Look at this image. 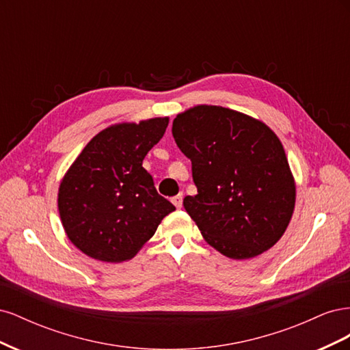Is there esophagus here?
Here are the masks:
<instances>
[{
    "mask_svg": "<svg viewBox=\"0 0 350 350\" xmlns=\"http://www.w3.org/2000/svg\"><path fill=\"white\" fill-rule=\"evenodd\" d=\"M183 194H178V196H175V197H172V203L175 204V207L176 208H181L183 207Z\"/></svg>",
    "mask_w": 350,
    "mask_h": 350,
    "instance_id": "34e87169",
    "label": "esophagus"
}]
</instances>
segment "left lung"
Returning <instances> with one entry per match:
<instances>
[{
	"mask_svg": "<svg viewBox=\"0 0 350 350\" xmlns=\"http://www.w3.org/2000/svg\"><path fill=\"white\" fill-rule=\"evenodd\" d=\"M172 134L191 161L197 187L184 207L208 245L234 260L270 250L288 228L296 198L279 137L262 121L215 105L178 113Z\"/></svg>",
	"mask_w": 350,
	"mask_h": 350,
	"instance_id": "8db88e82",
	"label": "left lung"
}]
</instances>
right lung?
Segmentation results:
<instances>
[{"label":"right lung","mask_w":350,"mask_h":350,"mask_svg":"<svg viewBox=\"0 0 350 350\" xmlns=\"http://www.w3.org/2000/svg\"><path fill=\"white\" fill-rule=\"evenodd\" d=\"M167 124V116L113 124L68 167L58 189L59 217L68 239L86 256L105 262L131 260L175 210L143 167Z\"/></svg>","instance_id":"1"}]
</instances>
